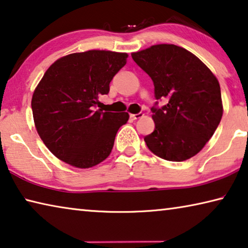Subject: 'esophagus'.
I'll return each mask as SVG.
<instances>
[{"label": "esophagus", "instance_id": "1", "mask_svg": "<svg viewBox=\"0 0 248 248\" xmlns=\"http://www.w3.org/2000/svg\"><path fill=\"white\" fill-rule=\"evenodd\" d=\"M143 115H144L143 113H137V114H131L129 117H131L132 120H137V119H140V117H142Z\"/></svg>", "mask_w": 248, "mask_h": 248}]
</instances>
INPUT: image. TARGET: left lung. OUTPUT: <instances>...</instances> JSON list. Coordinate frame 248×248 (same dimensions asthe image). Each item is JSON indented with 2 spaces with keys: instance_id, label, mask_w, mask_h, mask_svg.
I'll use <instances>...</instances> for the list:
<instances>
[{
  "instance_id": "1",
  "label": "left lung",
  "mask_w": 248,
  "mask_h": 248,
  "mask_svg": "<svg viewBox=\"0 0 248 248\" xmlns=\"http://www.w3.org/2000/svg\"><path fill=\"white\" fill-rule=\"evenodd\" d=\"M152 78L157 101L151 111L155 129L144 137L152 153L172 162L186 161L205 146L223 115L219 83L187 49L158 44L132 53ZM167 104L158 108V101Z\"/></svg>"
}]
</instances>
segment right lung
<instances>
[{
	"mask_svg": "<svg viewBox=\"0 0 248 248\" xmlns=\"http://www.w3.org/2000/svg\"><path fill=\"white\" fill-rule=\"evenodd\" d=\"M126 59V53L94 49L64 56L45 72L33 93V119L43 143L61 161L89 169L111 154L128 113L95 108Z\"/></svg>",
	"mask_w": 248,
	"mask_h": 248,
	"instance_id": "obj_1",
	"label": "right lung"
}]
</instances>
